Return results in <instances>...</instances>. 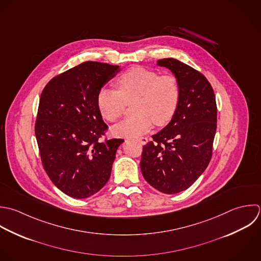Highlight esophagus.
Instances as JSON below:
<instances>
[{
  "label": "esophagus",
  "instance_id": "obj_1",
  "mask_svg": "<svg viewBox=\"0 0 261 261\" xmlns=\"http://www.w3.org/2000/svg\"><path fill=\"white\" fill-rule=\"evenodd\" d=\"M137 140L141 143V144H146L148 142V138L147 137H138Z\"/></svg>",
  "mask_w": 261,
  "mask_h": 261
}]
</instances>
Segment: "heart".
I'll return each mask as SVG.
<instances>
[{"label":"heart","instance_id":"heart-1","mask_svg":"<svg viewBox=\"0 0 261 261\" xmlns=\"http://www.w3.org/2000/svg\"><path fill=\"white\" fill-rule=\"evenodd\" d=\"M118 90L102 88L97 94V107L102 117L116 122L127 103L133 105L135 116L113 128L118 136H137L149 131L153 124L164 126L174 118L180 102L181 89L175 75L161 74L143 67H132L121 74Z\"/></svg>","mask_w":261,"mask_h":261}]
</instances>
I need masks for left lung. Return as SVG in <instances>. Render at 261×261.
<instances>
[{
	"label": "left lung",
	"mask_w": 261,
	"mask_h": 261,
	"mask_svg": "<svg viewBox=\"0 0 261 261\" xmlns=\"http://www.w3.org/2000/svg\"><path fill=\"white\" fill-rule=\"evenodd\" d=\"M177 77L181 96L171 122L142 149L140 168L156 190L176 194L188 189L207 168L217 131V102L205 76L174 59L158 62Z\"/></svg>",
	"instance_id": "8db88e82"
}]
</instances>
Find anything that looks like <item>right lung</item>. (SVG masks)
<instances>
[{
    "mask_svg": "<svg viewBox=\"0 0 261 261\" xmlns=\"http://www.w3.org/2000/svg\"><path fill=\"white\" fill-rule=\"evenodd\" d=\"M117 72L119 66L84 62L51 78L41 92L34 126L41 164L68 196L87 198L110 179L124 140L103 137L108 125L96 98Z\"/></svg>",
    "mask_w": 261,
    "mask_h": 261,
    "instance_id": "right-lung-1",
    "label": "right lung"
}]
</instances>
